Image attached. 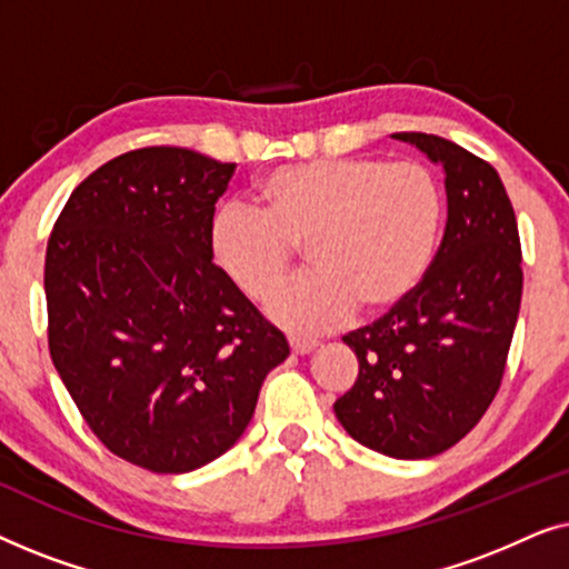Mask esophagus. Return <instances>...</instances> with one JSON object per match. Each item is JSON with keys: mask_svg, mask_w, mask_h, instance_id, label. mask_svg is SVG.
I'll return each instance as SVG.
<instances>
[{"mask_svg": "<svg viewBox=\"0 0 569 569\" xmlns=\"http://www.w3.org/2000/svg\"><path fill=\"white\" fill-rule=\"evenodd\" d=\"M316 347H318V341H313V339H298V337L290 339L292 355H300V357H302V355H310Z\"/></svg>", "mask_w": 569, "mask_h": 569, "instance_id": "esophagus-1", "label": "esophagus"}]
</instances>
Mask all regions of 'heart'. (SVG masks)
Instances as JSON below:
<instances>
[{
	"label": "heart",
	"mask_w": 569,
	"mask_h": 569,
	"mask_svg": "<svg viewBox=\"0 0 569 569\" xmlns=\"http://www.w3.org/2000/svg\"><path fill=\"white\" fill-rule=\"evenodd\" d=\"M261 212L224 204L209 222V253L246 298L263 300L306 251L308 277L271 295L269 316L295 333H321L360 308L403 306L432 263L442 222L435 176L419 162L331 158L269 170Z\"/></svg>",
	"instance_id": "1"
}]
</instances>
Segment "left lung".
Segmentation results:
<instances>
[{
    "label": "left lung",
    "instance_id": "obj_1",
    "mask_svg": "<svg viewBox=\"0 0 569 569\" xmlns=\"http://www.w3.org/2000/svg\"><path fill=\"white\" fill-rule=\"evenodd\" d=\"M393 139L442 168L448 222L417 292L345 337L360 372L333 415L365 448L419 461L453 448L492 403L523 271L516 212L497 170L442 137L401 131Z\"/></svg>",
    "mask_w": 569,
    "mask_h": 569
}]
</instances>
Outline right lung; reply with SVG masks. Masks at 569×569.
<instances>
[{
	"instance_id": "obj_1",
	"label": "right lung",
	"mask_w": 569,
	"mask_h": 569,
	"mask_svg": "<svg viewBox=\"0 0 569 569\" xmlns=\"http://www.w3.org/2000/svg\"><path fill=\"white\" fill-rule=\"evenodd\" d=\"M232 173L186 147L119 154L72 191L46 248L53 368L98 440L154 473L236 446L290 355L209 253Z\"/></svg>"
}]
</instances>
